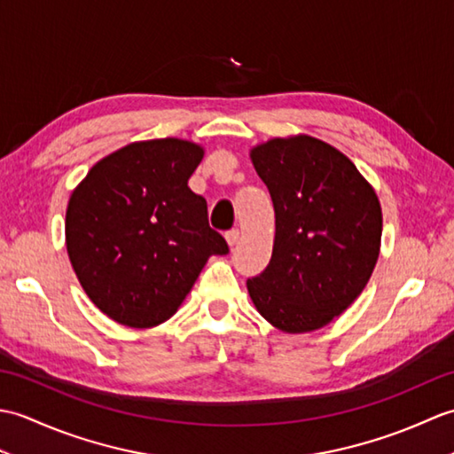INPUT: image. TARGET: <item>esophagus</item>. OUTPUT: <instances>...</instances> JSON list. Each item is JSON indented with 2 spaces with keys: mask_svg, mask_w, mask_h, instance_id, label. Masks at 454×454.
I'll list each match as a JSON object with an SVG mask.
<instances>
[{
  "mask_svg": "<svg viewBox=\"0 0 454 454\" xmlns=\"http://www.w3.org/2000/svg\"><path fill=\"white\" fill-rule=\"evenodd\" d=\"M238 239H239V230H238V228L228 230V232H226V242H228V246H236Z\"/></svg>",
  "mask_w": 454,
  "mask_h": 454,
  "instance_id": "obj_1",
  "label": "esophagus"
}]
</instances>
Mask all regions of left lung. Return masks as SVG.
Segmentation results:
<instances>
[{
  "instance_id": "1",
  "label": "left lung",
  "mask_w": 454,
  "mask_h": 454,
  "mask_svg": "<svg viewBox=\"0 0 454 454\" xmlns=\"http://www.w3.org/2000/svg\"><path fill=\"white\" fill-rule=\"evenodd\" d=\"M275 207L271 262L247 291L267 322L288 333L320 330L369 283L380 252L376 192L330 144L275 138L252 150Z\"/></svg>"
}]
</instances>
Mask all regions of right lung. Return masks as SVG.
<instances>
[{"instance_id": "obj_1", "label": "right lung", "mask_w": 454, "mask_h": 454, "mask_svg": "<svg viewBox=\"0 0 454 454\" xmlns=\"http://www.w3.org/2000/svg\"><path fill=\"white\" fill-rule=\"evenodd\" d=\"M202 148L179 138L134 142L103 158L72 192L66 247L91 302L111 320L152 327L177 312L226 239L187 185Z\"/></svg>"}]
</instances>
